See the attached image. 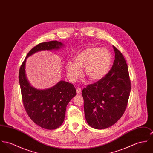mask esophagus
<instances>
[{
	"label": "esophagus",
	"mask_w": 153,
	"mask_h": 153,
	"mask_svg": "<svg viewBox=\"0 0 153 153\" xmlns=\"http://www.w3.org/2000/svg\"><path fill=\"white\" fill-rule=\"evenodd\" d=\"M76 91H77V94H80V93H82V90H81V88H80V87H78V88H77V89H76Z\"/></svg>",
	"instance_id": "esophagus-1"
}]
</instances>
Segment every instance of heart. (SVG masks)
I'll list each match as a JSON object with an SVG mask.
<instances>
[{"mask_svg":"<svg viewBox=\"0 0 153 153\" xmlns=\"http://www.w3.org/2000/svg\"><path fill=\"white\" fill-rule=\"evenodd\" d=\"M74 62L68 61L66 63V71L71 82L77 81L82 74L91 82L102 80L109 70L112 56L106 48L89 47L83 49L74 57Z\"/></svg>","mask_w":153,"mask_h":153,"instance_id":"1","label":"heart"}]
</instances>
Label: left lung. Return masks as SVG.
Segmentation results:
<instances>
[{"label":"left lung","instance_id":"left-lung-1","mask_svg":"<svg viewBox=\"0 0 153 153\" xmlns=\"http://www.w3.org/2000/svg\"><path fill=\"white\" fill-rule=\"evenodd\" d=\"M115 60L101 80L82 91L84 109L88 124L96 129L114 125L124 114L131 90L128 67L121 52L114 46Z\"/></svg>","mask_w":153,"mask_h":153}]
</instances>
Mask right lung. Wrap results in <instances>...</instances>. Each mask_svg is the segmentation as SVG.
Listing matches in <instances>:
<instances>
[{
    "instance_id": "1",
    "label": "right lung",
    "mask_w": 153,
    "mask_h": 153,
    "mask_svg": "<svg viewBox=\"0 0 153 153\" xmlns=\"http://www.w3.org/2000/svg\"><path fill=\"white\" fill-rule=\"evenodd\" d=\"M64 46L57 41L38 44L28 53L19 71V83L24 108L35 123L46 129H56L63 123L66 106L77 94L76 90L72 84L63 80L47 89H37L32 86L25 74L26 59L37 52L59 50Z\"/></svg>"
}]
</instances>
